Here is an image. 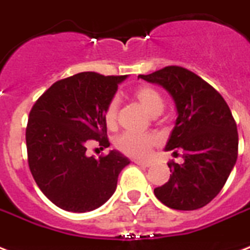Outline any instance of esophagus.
<instances>
[{
    "instance_id": "obj_1",
    "label": "esophagus",
    "mask_w": 250,
    "mask_h": 250,
    "mask_svg": "<svg viewBox=\"0 0 250 250\" xmlns=\"http://www.w3.org/2000/svg\"><path fill=\"white\" fill-rule=\"evenodd\" d=\"M135 164L139 165V166H143V167H150V166H152V164H150V162H148V161L136 160V161H135Z\"/></svg>"
}]
</instances>
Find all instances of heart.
<instances>
[{"instance_id": "b5f03b06", "label": "heart", "mask_w": 250, "mask_h": 250, "mask_svg": "<svg viewBox=\"0 0 250 250\" xmlns=\"http://www.w3.org/2000/svg\"><path fill=\"white\" fill-rule=\"evenodd\" d=\"M133 97L145 109V111L156 117L162 113L165 102L161 93L149 85H140L133 90ZM118 104L117 98H113L107 104L104 113L106 125L114 128L118 125ZM160 143V137L153 133H133L125 132L115 140V146L119 152L132 158H145L156 145Z\"/></svg>"}]
</instances>
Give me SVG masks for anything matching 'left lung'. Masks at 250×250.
Returning <instances> with one entry per match:
<instances>
[{"instance_id":"1","label":"left lung","mask_w":250,"mask_h":250,"mask_svg":"<svg viewBox=\"0 0 250 250\" xmlns=\"http://www.w3.org/2000/svg\"><path fill=\"white\" fill-rule=\"evenodd\" d=\"M164 86L174 100L178 118L165 150L182 152L184 162H168L170 179L154 189L164 205L196 210L222 190L237 160L239 135L227 102L209 83L180 66L139 75Z\"/></svg>"}]
</instances>
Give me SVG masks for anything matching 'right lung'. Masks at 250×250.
Listing matches in <instances>:
<instances>
[{"instance_id":"add662e5","label":"right lung","mask_w":250,"mask_h":250,"mask_svg":"<svg viewBox=\"0 0 250 250\" xmlns=\"http://www.w3.org/2000/svg\"><path fill=\"white\" fill-rule=\"evenodd\" d=\"M127 75L79 72L41 94L25 128L28 166L41 192L58 208L85 213L100 208L117 189L129 160L118 150L94 158L86 146L110 145L104 113Z\"/></svg>"}]
</instances>
